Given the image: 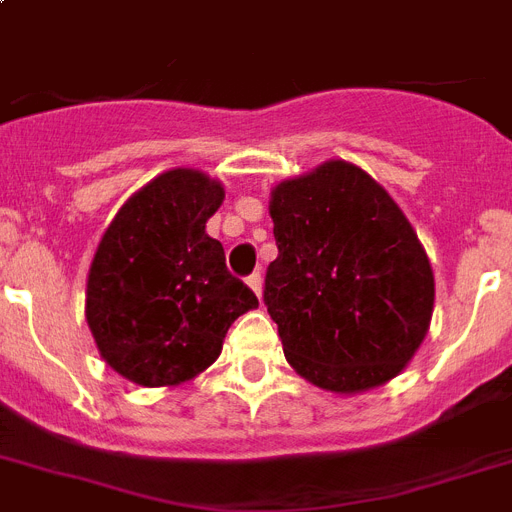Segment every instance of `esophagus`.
I'll return each instance as SVG.
<instances>
[{
	"label": "esophagus",
	"instance_id": "1",
	"mask_svg": "<svg viewBox=\"0 0 512 512\" xmlns=\"http://www.w3.org/2000/svg\"><path fill=\"white\" fill-rule=\"evenodd\" d=\"M246 282H248V287H251L253 293H256L261 298V290H264V277H261L259 272H253Z\"/></svg>",
	"mask_w": 512,
	"mask_h": 512
}]
</instances>
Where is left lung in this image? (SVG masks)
Segmentation results:
<instances>
[{
    "mask_svg": "<svg viewBox=\"0 0 512 512\" xmlns=\"http://www.w3.org/2000/svg\"><path fill=\"white\" fill-rule=\"evenodd\" d=\"M269 214L280 253L264 303L287 363L337 395L398 377L429 332L434 274L390 193L332 159L282 180Z\"/></svg>",
    "mask_w": 512,
    "mask_h": 512,
    "instance_id": "left-lung-1",
    "label": "left lung"
}]
</instances>
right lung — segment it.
<instances>
[{"instance_id":"right-lung-1","label":"right lung","mask_w":512,"mask_h":512,"mask_svg":"<svg viewBox=\"0 0 512 512\" xmlns=\"http://www.w3.org/2000/svg\"><path fill=\"white\" fill-rule=\"evenodd\" d=\"M225 188L198 170L162 172L122 204L91 261L86 322L101 358L141 387L188 382L259 306L232 277L206 222Z\"/></svg>"}]
</instances>
